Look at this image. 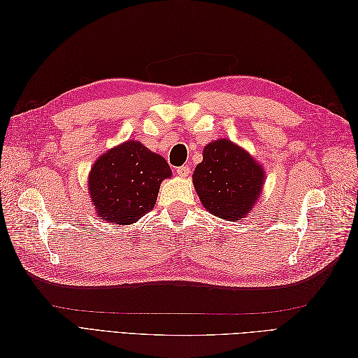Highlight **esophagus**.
<instances>
[{
    "label": "esophagus",
    "mask_w": 358,
    "mask_h": 358,
    "mask_svg": "<svg viewBox=\"0 0 358 358\" xmlns=\"http://www.w3.org/2000/svg\"><path fill=\"white\" fill-rule=\"evenodd\" d=\"M176 173H178V175H179L180 178H187V176L189 175V173H191V170H189L188 166H180V167L176 169Z\"/></svg>",
    "instance_id": "esophagus-1"
}]
</instances>
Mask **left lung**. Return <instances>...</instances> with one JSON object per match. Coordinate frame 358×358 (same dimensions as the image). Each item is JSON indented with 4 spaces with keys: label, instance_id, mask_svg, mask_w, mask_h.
Returning a JSON list of instances; mask_svg holds the SVG:
<instances>
[{
    "label": "left lung",
    "instance_id": "left-lung-1",
    "mask_svg": "<svg viewBox=\"0 0 358 358\" xmlns=\"http://www.w3.org/2000/svg\"><path fill=\"white\" fill-rule=\"evenodd\" d=\"M204 209L229 221L252 210L264 183V169L229 138L204 146L203 161L192 175Z\"/></svg>",
    "mask_w": 358,
    "mask_h": 358
}]
</instances>
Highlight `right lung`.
<instances>
[{
  "instance_id": "right-lung-1",
  "label": "right lung",
  "mask_w": 358,
  "mask_h": 358,
  "mask_svg": "<svg viewBox=\"0 0 358 358\" xmlns=\"http://www.w3.org/2000/svg\"><path fill=\"white\" fill-rule=\"evenodd\" d=\"M170 176L167 161L136 140L107 150L88 179L96 215L119 225L138 221L154 209L161 182Z\"/></svg>"
}]
</instances>
